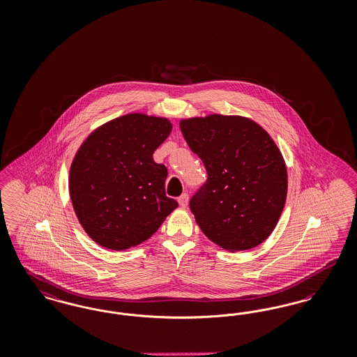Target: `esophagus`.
Instances as JSON below:
<instances>
[{
    "mask_svg": "<svg viewBox=\"0 0 357 357\" xmlns=\"http://www.w3.org/2000/svg\"><path fill=\"white\" fill-rule=\"evenodd\" d=\"M178 204L182 207V208H186L187 204H188V195L187 194H182L179 198H178Z\"/></svg>",
    "mask_w": 357,
    "mask_h": 357,
    "instance_id": "obj_1",
    "label": "esophagus"
}]
</instances>
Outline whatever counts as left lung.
<instances>
[{
  "label": "left lung",
  "instance_id": "obj_1",
  "mask_svg": "<svg viewBox=\"0 0 357 357\" xmlns=\"http://www.w3.org/2000/svg\"><path fill=\"white\" fill-rule=\"evenodd\" d=\"M179 126L208 175L190 201L204 236L231 253L262 243L280 220L288 192L287 165L272 136L239 115L195 116Z\"/></svg>",
  "mask_w": 357,
  "mask_h": 357
}]
</instances>
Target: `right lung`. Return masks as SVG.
Wrapping results in <instances>:
<instances>
[{"label": "right lung", "instance_id": "obj_1", "mask_svg": "<svg viewBox=\"0 0 357 357\" xmlns=\"http://www.w3.org/2000/svg\"><path fill=\"white\" fill-rule=\"evenodd\" d=\"M171 130L167 118L134 112L99 126L80 144L69 170V195L98 245L116 252L136 246L178 207L165 192L167 169L153 159Z\"/></svg>", "mask_w": 357, "mask_h": 357}]
</instances>
